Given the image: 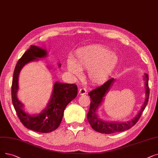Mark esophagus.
Segmentation results:
<instances>
[{"mask_svg":"<svg viewBox=\"0 0 158 158\" xmlns=\"http://www.w3.org/2000/svg\"><path fill=\"white\" fill-rule=\"evenodd\" d=\"M86 92H87V91H86V89L85 88H80L79 92V94L83 95L86 94Z\"/></svg>","mask_w":158,"mask_h":158,"instance_id":"esophagus-1","label":"esophagus"}]
</instances>
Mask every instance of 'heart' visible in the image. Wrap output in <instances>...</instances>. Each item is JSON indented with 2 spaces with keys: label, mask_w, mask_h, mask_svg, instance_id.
I'll use <instances>...</instances> for the list:
<instances>
[{
  "label": "heart",
  "mask_w": 158,
  "mask_h": 158,
  "mask_svg": "<svg viewBox=\"0 0 158 158\" xmlns=\"http://www.w3.org/2000/svg\"><path fill=\"white\" fill-rule=\"evenodd\" d=\"M118 57L104 46L94 45L78 50L75 61L68 59V69L75 75L81 74V70H88V78L92 84L104 83L110 76L118 64Z\"/></svg>",
  "instance_id": "1"
}]
</instances>
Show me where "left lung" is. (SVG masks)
Returning a JSON list of instances; mask_svg holds the SVG:
<instances>
[{
	"label": "left lung",
	"mask_w": 158,
	"mask_h": 158,
	"mask_svg": "<svg viewBox=\"0 0 158 158\" xmlns=\"http://www.w3.org/2000/svg\"><path fill=\"white\" fill-rule=\"evenodd\" d=\"M144 80H145V85L146 89V98L145 102H144L141 109L135 117L131 121L127 123L105 122L99 119L97 115V110L101 105L102 99H103V98L105 97L106 92H108L110 87L112 85L113 82L114 81V79L111 78L108 79L104 84H102L99 87L95 88L91 92H89L88 95H90V98L92 101L90 102V109H89L88 113L87 114V119L92 128L95 131L100 133L110 134L124 131V130H128L129 128L134 126L141 118V114L144 111V110H145L148 101L150 91L148 87V76L147 73L145 74Z\"/></svg>",
	"instance_id": "left-lung-1"
}]
</instances>
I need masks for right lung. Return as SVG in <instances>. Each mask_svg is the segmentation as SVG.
Returning <instances> with one entry per match:
<instances>
[{"label":"right lung","instance_id":"1","mask_svg":"<svg viewBox=\"0 0 158 158\" xmlns=\"http://www.w3.org/2000/svg\"><path fill=\"white\" fill-rule=\"evenodd\" d=\"M45 50L31 45L30 48L23 55L15 66L11 85V99L17 116L23 125L33 131L48 133L57 129L63 119L64 110L70 101L76 98L77 87L74 84L55 83L52 98L46 109L36 115H30L23 110V104L17 96L19 88L18 79L23 67L32 60L46 56ZM60 65L59 64V66Z\"/></svg>","mask_w":158,"mask_h":158}]
</instances>
